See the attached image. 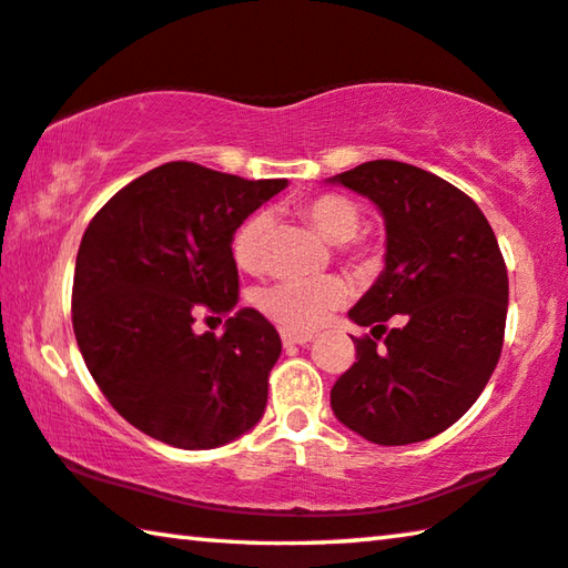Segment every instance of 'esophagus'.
<instances>
[{"mask_svg":"<svg viewBox=\"0 0 568 568\" xmlns=\"http://www.w3.org/2000/svg\"><path fill=\"white\" fill-rule=\"evenodd\" d=\"M285 346H306L313 342L311 334H293V332H281Z\"/></svg>","mask_w":568,"mask_h":568,"instance_id":"1","label":"esophagus"}]
</instances>
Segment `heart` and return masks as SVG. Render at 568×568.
Here are the masks:
<instances>
[{
  "label": "heart",
  "instance_id": "1",
  "mask_svg": "<svg viewBox=\"0 0 568 568\" xmlns=\"http://www.w3.org/2000/svg\"><path fill=\"white\" fill-rule=\"evenodd\" d=\"M298 216L306 222L321 240L328 244H344L357 236L362 226L359 206L342 193H318L301 201ZM270 234V219L255 214L244 222L234 234L232 250L242 270L257 273L265 262V247ZM357 257H367V247L354 250ZM369 260V257H367ZM349 287L338 277H313V281H283L262 293L260 306L270 318L293 332H311L332 316V311L344 306Z\"/></svg>",
  "mask_w": 568,
  "mask_h": 568
}]
</instances>
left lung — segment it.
Instances as JSON below:
<instances>
[{
	"label": "left lung",
	"mask_w": 568,
	"mask_h": 568,
	"mask_svg": "<svg viewBox=\"0 0 568 568\" xmlns=\"http://www.w3.org/2000/svg\"><path fill=\"white\" fill-rule=\"evenodd\" d=\"M328 183L367 196L387 232L385 270L349 311L372 332L332 387L334 416L379 446L426 442L471 408L500 359L503 252L477 203L423 168L369 160Z\"/></svg>",
	"instance_id": "obj_1"
}]
</instances>
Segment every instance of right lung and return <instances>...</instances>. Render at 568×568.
Returning a JSON list of instances; mask_svg holds the SVG:
<instances>
[{
	"label": "right lung",
	"instance_id": "1",
	"mask_svg": "<svg viewBox=\"0 0 568 568\" xmlns=\"http://www.w3.org/2000/svg\"><path fill=\"white\" fill-rule=\"evenodd\" d=\"M287 185L165 163L116 191L83 232L73 334L112 408L178 448H216L255 426L281 336L255 308L234 313V232ZM199 310L230 315L196 335Z\"/></svg>",
	"mask_w": 568,
	"mask_h": 568
}]
</instances>
